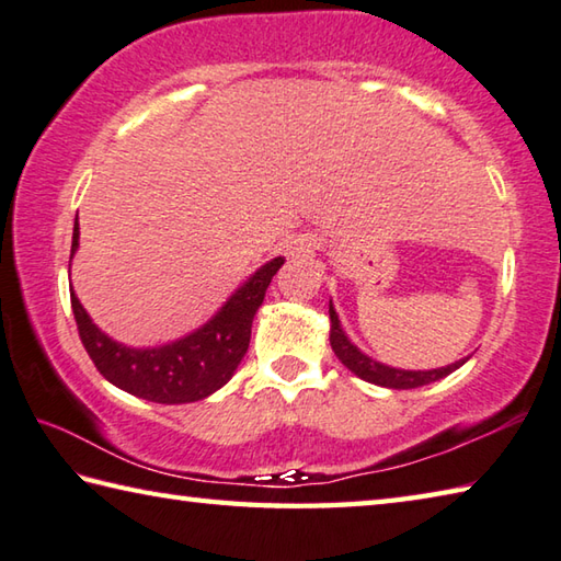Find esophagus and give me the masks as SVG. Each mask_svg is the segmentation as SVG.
Returning <instances> with one entry per match:
<instances>
[{"instance_id": "esophagus-1", "label": "esophagus", "mask_w": 561, "mask_h": 561, "mask_svg": "<svg viewBox=\"0 0 561 561\" xmlns=\"http://www.w3.org/2000/svg\"><path fill=\"white\" fill-rule=\"evenodd\" d=\"M310 245L312 243H308L306 239H298V241H290V255H300V253H306V251H310Z\"/></svg>"}]
</instances>
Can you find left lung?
<instances>
[{
	"mask_svg": "<svg viewBox=\"0 0 561 561\" xmlns=\"http://www.w3.org/2000/svg\"><path fill=\"white\" fill-rule=\"evenodd\" d=\"M330 345H332V352L337 355V359L352 371V375H357L359 379L369 381V385L387 387V389L426 387V385H431V381L448 377L450 371H456L458 367H463L468 362V357H463V359L454 362V365H446L438 369H397V367L385 365V362L371 359L347 337V332L342 330V322L337 318L335 306H332V300H330Z\"/></svg>",
	"mask_w": 561,
	"mask_h": 561,
	"instance_id": "obj_1",
	"label": "left lung"
}]
</instances>
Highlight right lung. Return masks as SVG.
I'll return each instance as SVG.
<instances>
[{"mask_svg": "<svg viewBox=\"0 0 561 561\" xmlns=\"http://www.w3.org/2000/svg\"><path fill=\"white\" fill-rule=\"evenodd\" d=\"M78 219L73 224L71 259L78 251ZM286 259H273L249 275L216 316L190 335L160 347H127L95 325L71 288V308L88 357L95 369L127 394L154 404H190L211 397L233 377L249 350L255 310L261 308L273 275ZM71 268V263H68Z\"/></svg>", "mask_w": 561, "mask_h": 561, "instance_id": "add662e5", "label": "right lung"}]
</instances>
